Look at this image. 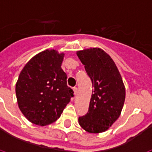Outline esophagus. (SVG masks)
Segmentation results:
<instances>
[{"label": "esophagus", "instance_id": "esophagus-1", "mask_svg": "<svg viewBox=\"0 0 152 152\" xmlns=\"http://www.w3.org/2000/svg\"><path fill=\"white\" fill-rule=\"evenodd\" d=\"M73 91H74V94L76 95L77 94V88H76V87H75V88H73Z\"/></svg>", "mask_w": 152, "mask_h": 152}]
</instances>
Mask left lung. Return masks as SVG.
<instances>
[{"instance_id": "1", "label": "left lung", "mask_w": 152, "mask_h": 152, "mask_svg": "<svg viewBox=\"0 0 152 152\" xmlns=\"http://www.w3.org/2000/svg\"><path fill=\"white\" fill-rule=\"evenodd\" d=\"M94 87L88 113L78 118L80 126L90 133L108 129L119 117L126 90L119 70L111 57L100 48L77 51Z\"/></svg>"}]
</instances>
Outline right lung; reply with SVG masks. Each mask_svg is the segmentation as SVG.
Masks as SVG:
<instances>
[{"mask_svg":"<svg viewBox=\"0 0 152 152\" xmlns=\"http://www.w3.org/2000/svg\"><path fill=\"white\" fill-rule=\"evenodd\" d=\"M64 53L46 49L26 63L16 84L18 107L33 124L46 126L56 121L74 96L61 69Z\"/></svg>","mask_w":152,"mask_h":152,"instance_id":"right-lung-1","label":"right lung"}]
</instances>
